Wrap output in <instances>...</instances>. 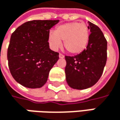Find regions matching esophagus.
<instances>
[{
	"label": "esophagus",
	"mask_w": 120,
	"mask_h": 120,
	"mask_svg": "<svg viewBox=\"0 0 120 120\" xmlns=\"http://www.w3.org/2000/svg\"><path fill=\"white\" fill-rule=\"evenodd\" d=\"M59 58H61V59H62V58H64V55H62V54H61V53H60V54H59Z\"/></svg>",
	"instance_id": "esophagus-1"
}]
</instances>
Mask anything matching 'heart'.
Returning a JSON list of instances; mask_svg holds the SVG:
<instances>
[{"instance_id":"b5f03b06","label":"heart","mask_w":120,"mask_h":120,"mask_svg":"<svg viewBox=\"0 0 120 120\" xmlns=\"http://www.w3.org/2000/svg\"><path fill=\"white\" fill-rule=\"evenodd\" d=\"M90 39L88 26L78 21L70 22L58 26L54 33H51L49 41L53 49H58L63 41L64 47L68 53L76 55L86 49Z\"/></svg>"}]
</instances>
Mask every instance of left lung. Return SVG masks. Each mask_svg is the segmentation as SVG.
<instances>
[{
	"label": "left lung",
	"instance_id": "left-lung-1",
	"mask_svg": "<svg viewBox=\"0 0 120 120\" xmlns=\"http://www.w3.org/2000/svg\"><path fill=\"white\" fill-rule=\"evenodd\" d=\"M90 30L86 49L74 56H65L67 83L73 89L93 86L102 75L107 60V41L100 28L88 21Z\"/></svg>",
	"mask_w": 120,
	"mask_h": 120
}]
</instances>
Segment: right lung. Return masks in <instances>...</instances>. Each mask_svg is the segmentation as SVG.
<instances>
[{"label":"right lung","mask_w":120,"mask_h":120,"mask_svg":"<svg viewBox=\"0 0 120 120\" xmlns=\"http://www.w3.org/2000/svg\"><path fill=\"white\" fill-rule=\"evenodd\" d=\"M59 20H33L18 27L11 35L8 49V66L14 80L28 88H39L59 59L50 49V29Z\"/></svg>","instance_id":"add662e5"}]
</instances>
